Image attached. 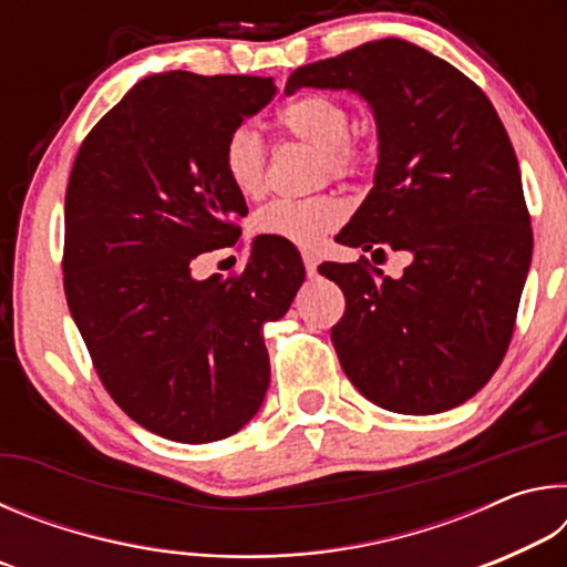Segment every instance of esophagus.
Segmentation results:
<instances>
[{"label": "esophagus", "instance_id": "esophagus-1", "mask_svg": "<svg viewBox=\"0 0 567 567\" xmlns=\"http://www.w3.org/2000/svg\"><path fill=\"white\" fill-rule=\"evenodd\" d=\"M302 262H305V270L310 277L318 272V255L310 252V249H305V252H302Z\"/></svg>", "mask_w": 567, "mask_h": 567}]
</instances>
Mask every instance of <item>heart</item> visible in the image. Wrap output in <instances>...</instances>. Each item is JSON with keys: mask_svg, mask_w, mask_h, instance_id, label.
Returning <instances> with one entry per match:
<instances>
[{"mask_svg": "<svg viewBox=\"0 0 567 567\" xmlns=\"http://www.w3.org/2000/svg\"><path fill=\"white\" fill-rule=\"evenodd\" d=\"M350 110L330 94H302L277 112V124L290 137L305 142L322 155V172L344 177L360 169L362 155L350 142ZM225 175L245 197H260L265 189L267 155L260 134L237 127L223 150ZM344 217L340 199L330 195L312 199H277L255 219V229L265 237H277L297 247H312L328 229L338 227Z\"/></svg>", "mask_w": 567, "mask_h": 567, "instance_id": "1", "label": "heart"}]
</instances>
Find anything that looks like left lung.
Instances as JSON below:
<instances>
[{
    "instance_id": "obj_1",
    "label": "left lung",
    "mask_w": 567,
    "mask_h": 567,
    "mask_svg": "<svg viewBox=\"0 0 567 567\" xmlns=\"http://www.w3.org/2000/svg\"><path fill=\"white\" fill-rule=\"evenodd\" d=\"M348 90L378 124L372 189L340 245L405 249L398 280L368 260L324 262L344 315L332 328L344 375L400 415L463 405L493 378L533 260L520 167L475 82L405 40H378L300 66L285 92Z\"/></svg>"
}]
</instances>
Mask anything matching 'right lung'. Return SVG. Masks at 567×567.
I'll list each match as a JSON object with an SVG mask.
<instances>
[{
  "instance_id": "obj_1",
  "label": "right lung",
  "mask_w": 567,
  "mask_h": 567,
  "mask_svg": "<svg viewBox=\"0 0 567 567\" xmlns=\"http://www.w3.org/2000/svg\"><path fill=\"white\" fill-rule=\"evenodd\" d=\"M270 76L162 72L134 84L76 152L64 197V292L102 385L150 433L235 435L270 385L262 328L305 282L295 245L255 237L239 277H192L247 215L229 134L275 97Z\"/></svg>"
}]
</instances>
